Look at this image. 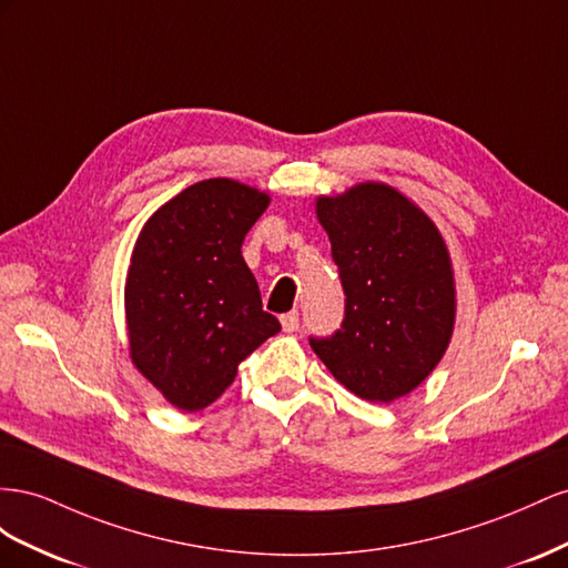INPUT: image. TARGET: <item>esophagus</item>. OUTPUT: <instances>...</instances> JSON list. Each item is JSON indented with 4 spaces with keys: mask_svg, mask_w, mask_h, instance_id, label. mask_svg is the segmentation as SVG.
Masks as SVG:
<instances>
[{
    "mask_svg": "<svg viewBox=\"0 0 568 568\" xmlns=\"http://www.w3.org/2000/svg\"><path fill=\"white\" fill-rule=\"evenodd\" d=\"M281 323H283V331H285V333H295V331L300 328V314H297V312L283 314V316H281Z\"/></svg>",
    "mask_w": 568,
    "mask_h": 568,
    "instance_id": "esophagus-1",
    "label": "esophagus"
}]
</instances>
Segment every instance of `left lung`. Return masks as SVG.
<instances>
[{
	"label": "left lung",
	"instance_id": "8db88e82",
	"mask_svg": "<svg viewBox=\"0 0 568 568\" xmlns=\"http://www.w3.org/2000/svg\"><path fill=\"white\" fill-rule=\"evenodd\" d=\"M316 216L345 290V318L312 349L368 402L409 395L443 359L455 328V275L443 235L385 183L318 197Z\"/></svg>",
	"mask_w": 568,
	"mask_h": 568
}]
</instances>
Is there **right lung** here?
<instances>
[{"label":"right lung","instance_id":"add662e5","mask_svg":"<svg viewBox=\"0 0 568 568\" xmlns=\"http://www.w3.org/2000/svg\"><path fill=\"white\" fill-rule=\"evenodd\" d=\"M268 194L209 178L152 214L125 278L131 359L173 407L216 402L240 362L281 331L242 258Z\"/></svg>","mask_w":568,"mask_h":568}]
</instances>
